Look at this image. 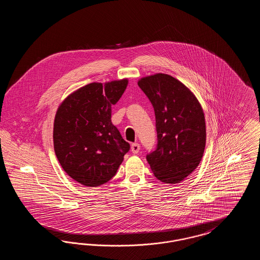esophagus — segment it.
I'll use <instances>...</instances> for the list:
<instances>
[{
    "mask_svg": "<svg viewBox=\"0 0 260 260\" xmlns=\"http://www.w3.org/2000/svg\"><path fill=\"white\" fill-rule=\"evenodd\" d=\"M139 150H140V145L138 143H133L132 144V152L134 154H137L139 152Z\"/></svg>",
    "mask_w": 260,
    "mask_h": 260,
    "instance_id": "esophagus-1",
    "label": "esophagus"
}]
</instances>
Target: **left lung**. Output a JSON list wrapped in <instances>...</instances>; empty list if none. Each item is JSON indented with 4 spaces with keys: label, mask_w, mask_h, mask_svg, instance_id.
<instances>
[{
    "label": "left lung",
    "mask_w": 260,
    "mask_h": 260,
    "mask_svg": "<svg viewBox=\"0 0 260 260\" xmlns=\"http://www.w3.org/2000/svg\"><path fill=\"white\" fill-rule=\"evenodd\" d=\"M138 86L153 105L157 147L146 159L154 175L175 184L195 171L206 146L205 115L198 99L181 82L167 74L152 75Z\"/></svg>",
    "instance_id": "1"
}]
</instances>
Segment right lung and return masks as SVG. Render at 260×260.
<instances>
[{
    "label": "right lung",
    "mask_w": 260,
    "mask_h": 260,
    "mask_svg": "<svg viewBox=\"0 0 260 260\" xmlns=\"http://www.w3.org/2000/svg\"><path fill=\"white\" fill-rule=\"evenodd\" d=\"M127 86V79L77 89L58 107L53 124V147L62 169L77 182L101 185L116 174L129 143L112 124V105Z\"/></svg>",
    "instance_id": "add662e5"
}]
</instances>
